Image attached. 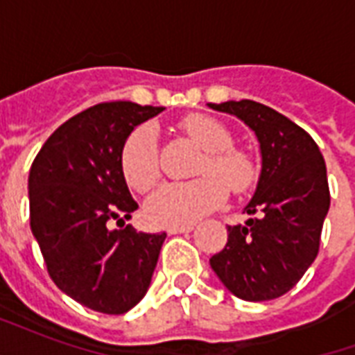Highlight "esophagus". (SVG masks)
I'll list each match as a JSON object with an SVG mask.
<instances>
[{"mask_svg":"<svg viewBox=\"0 0 355 355\" xmlns=\"http://www.w3.org/2000/svg\"><path fill=\"white\" fill-rule=\"evenodd\" d=\"M193 224H178V226H169L167 232L169 234H186V232H192Z\"/></svg>","mask_w":355,"mask_h":355,"instance_id":"obj_1","label":"esophagus"}]
</instances>
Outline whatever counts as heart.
Listing matches in <instances>:
<instances>
[{"label":"heart","mask_w":355,"mask_h":355,"mask_svg":"<svg viewBox=\"0 0 355 355\" xmlns=\"http://www.w3.org/2000/svg\"><path fill=\"white\" fill-rule=\"evenodd\" d=\"M184 131L203 150L198 180L169 182L148 200L146 215L155 224H190L226 200V186L234 193H245L259 178L254 157L234 146V135L218 119L192 114L182 121ZM125 182L135 192H150L159 180V155L155 127L144 123L125 139L119 154Z\"/></svg>","instance_id":"heart-1"}]
</instances>
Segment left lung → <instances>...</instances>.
<instances>
[{
    "instance_id": "1",
    "label": "left lung",
    "mask_w": 355,
    "mask_h": 355,
    "mask_svg": "<svg viewBox=\"0 0 355 355\" xmlns=\"http://www.w3.org/2000/svg\"><path fill=\"white\" fill-rule=\"evenodd\" d=\"M238 116L261 142L262 171L245 226H228V243L211 257L220 282L243 300L283 297L320 253L331 205L320 148L289 117L254 101L209 104Z\"/></svg>"
}]
</instances>
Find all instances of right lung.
Wrapping results in <instances>:
<instances>
[{
    "label": "right lung",
    "mask_w": 355,
    "mask_h": 355,
    "mask_svg": "<svg viewBox=\"0 0 355 355\" xmlns=\"http://www.w3.org/2000/svg\"><path fill=\"white\" fill-rule=\"evenodd\" d=\"M159 112L123 101L94 104L51 135L30 169V226L47 272L94 312L119 315L139 304L167 238L125 226L139 205L119 167L125 139Z\"/></svg>",
    "instance_id": "add662e5"
}]
</instances>
